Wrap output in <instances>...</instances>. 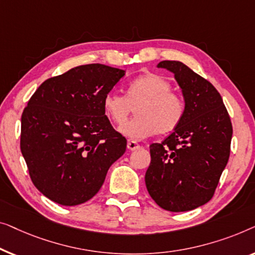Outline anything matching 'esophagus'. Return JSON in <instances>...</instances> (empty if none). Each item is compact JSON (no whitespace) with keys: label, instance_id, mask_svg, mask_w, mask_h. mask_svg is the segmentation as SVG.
I'll use <instances>...</instances> for the list:
<instances>
[{"label":"esophagus","instance_id":"esophagus-1","mask_svg":"<svg viewBox=\"0 0 255 255\" xmlns=\"http://www.w3.org/2000/svg\"><path fill=\"white\" fill-rule=\"evenodd\" d=\"M127 148H128V150H130V151H134V150H137L141 148V145H139L136 141H128Z\"/></svg>","mask_w":255,"mask_h":255}]
</instances>
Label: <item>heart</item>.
I'll list each match as a JSON object with an SVG mask.
<instances>
[{"instance_id":"b5f03b06","label":"heart","mask_w":255,"mask_h":255,"mask_svg":"<svg viewBox=\"0 0 255 255\" xmlns=\"http://www.w3.org/2000/svg\"><path fill=\"white\" fill-rule=\"evenodd\" d=\"M172 84L162 75L144 74L127 84L126 96L109 92L104 98V111L116 125H122L135 107L136 117L120 127L131 139H141L159 132L166 134L180 125L185 114V102L171 91Z\"/></svg>"}]
</instances>
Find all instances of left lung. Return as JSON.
<instances>
[{
    "label": "left lung",
    "instance_id": "left-lung-1",
    "mask_svg": "<svg viewBox=\"0 0 255 255\" xmlns=\"http://www.w3.org/2000/svg\"><path fill=\"white\" fill-rule=\"evenodd\" d=\"M158 67L174 74L186 110L172 134L150 144L146 189L165 210H193L213 198L230 157L232 124L210 82L179 61H162Z\"/></svg>",
    "mask_w": 255,
    "mask_h": 255
}]
</instances>
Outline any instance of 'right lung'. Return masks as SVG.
Masks as SVG:
<instances>
[{"label":"right lung","mask_w":255,"mask_h":255,"mask_svg":"<svg viewBox=\"0 0 255 255\" xmlns=\"http://www.w3.org/2000/svg\"><path fill=\"white\" fill-rule=\"evenodd\" d=\"M125 70L83 64L46 80L21 114L20 151L46 198L77 206L93 198L127 139L112 127L104 98Z\"/></svg>","instance_id":"1"}]
</instances>
